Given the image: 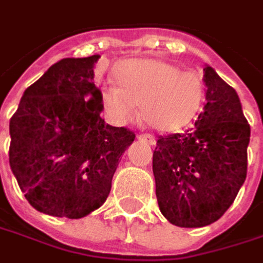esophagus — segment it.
I'll use <instances>...</instances> for the list:
<instances>
[{
  "mask_svg": "<svg viewBox=\"0 0 263 263\" xmlns=\"http://www.w3.org/2000/svg\"><path fill=\"white\" fill-rule=\"evenodd\" d=\"M138 140L145 141V143H148V144L156 143V138H154L152 134H140V135H138Z\"/></svg>",
  "mask_w": 263,
  "mask_h": 263,
  "instance_id": "1",
  "label": "esophagus"
}]
</instances>
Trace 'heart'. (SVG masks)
Masks as SVG:
<instances>
[{"mask_svg": "<svg viewBox=\"0 0 263 263\" xmlns=\"http://www.w3.org/2000/svg\"><path fill=\"white\" fill-rule=\"evenodd\" d=\"M116 82L101 86V101L116 123L131 120L141 104V118L160 132L179 131L197 118L204 86L194 70L156 59L123 62L115 72Z\"/></svg>", "mask_w": 263, "mask_h": 263, "instance_id": "heart-1", "label": "heart"}]
</instances>
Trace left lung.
I'll return each instance as SVG.
<instances>
[{
  "instance_id": "8db88e82",
  "label": "left lung",
  "mask_w": 263,
  "mask_h": 263,
  "mask_svg": "<svg viewBox=\"0 0 263 263\" xmlns=\"http://www.w3.org/2000/svg\"><path fill=\"white\" fill-rule=\"evenodd\" d=\"M206 104L194 128L159 135L153 153L156 197L162 215L182 228L218 221L247 175L250 125L234 88L206 66Z\"/></svg>"
}]
</instances>
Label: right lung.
Listing matches in <instances>:
<instances>
[{"instance_id":"right-lung-1","label":"right lung","mask_w":263,"mask_h":263,"mask_svg":"<svg viewBox=\"0 0 263 263\" xmlns=\"http://www.w3.org/2000/svg\"><path fill=\"white\" fill-rule=\"evenodd\" d=\"M100 55L63 59L29 86L10 119V167L36 211L79 219L109 196L119 159L135 134L100 118L94 79Z\"/></svg>"}]
</instances>
